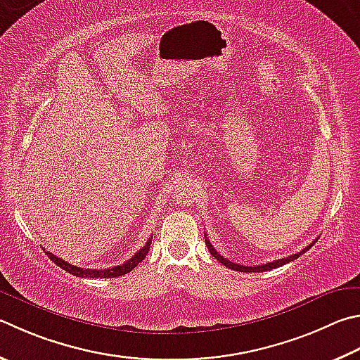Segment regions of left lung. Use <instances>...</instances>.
Returning a JSON list of instances; mask_svg holds the SVG:
<instances>
[{
	"label": "left lung",
	"mask_w": 360,
	"mask_h": 360,
	"mask_svg": "<svg viewBox=\"0 0 360 360\" xmlns=\"http://www.w3.org/2000/svg\"><path fill=\"white\" fill-rule=\"evenodd\" d=\"M206 236V234H205ZM206 245H207V248H209V252H211V255L212 257L217 259V261H220L221 264L224 266H226L228 269H233V271H239V272H266V271H271V269H276V267H280V266H283V264H286V263H290V261H294L296 258H299L300 255H304L307 250H309V248H311V245L313 244H309L307 245L304 250H300L299 253H294V255H290V257H286V258H280V259H276V261H271V263H266V264H259V266H243V264H236V263H231L230 259H226V258H224L221 257V255L215 250V248L212 247V244L209 243V239L206 238Z\"/></svg>",
	"instance_id": "1"
}]
</instances>
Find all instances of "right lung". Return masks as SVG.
<instances>
[{"label": "right lung", "instance_id": "obj_1", "mask_svg": "<svg viewBox=\"0 0 360 360\" xmlns=\"http://www.w3.org/2000/svg\"><path fill=\"white\" fill-rule=\"evenodd\" d=\"M149 247H151V239L148 240V243L143 245L139 252H136L132 258L127 259L126 263L124 264H120V266H115L112 267V269H83V267H77V266H72L69 264L68 261H64L61 258H58L56 255L47 252L49 258L53 261V263L56 266H60L61 269L68 271L69 274H72V276H77V277H91V278H112V277H121V276H126V274H129L130 271L134 269V267L139 266L143 259H145V257L149 252Z\"/></svg>", "mask_w": 360, "mask_h": 360}]
</instances>
